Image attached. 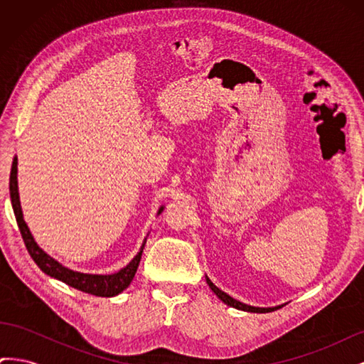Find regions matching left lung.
I'll return each instance as SVG.
<instances>
[{"instance_id":"left-lung-1","label":"left lung","mask_w":364,"mask_h":364,"mask_svg":"<svg viewBox=\"0 0 364 364\" xmlns=\"http://www.w3.org/2000/svg\"><path fill=\"white\" fill-rule=\"evenodd\" d=\"M206 282H208V285H209V289H211L220 299H222L225 304H228V305H230V306H234V308H238V310H243V311H250V313H270V311H274V310H278V308H281V306H274V308H259V306H250V305H246V304H243V302H240V301H235L234 297H230L229 294H226L225 291H222L220 289H217L215 285L209 281V278H206Z\"/></svg>"}]
</instances>
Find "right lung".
Wrapping results in <instances>:
<instances>
[{"instance_id":"right-lung-1","label":"right lung","mask_w":364,"mask_h":364,"mask_svg":"<svg viewBox=\"0 0 364 364\" xmlns=\"http://www.w3.org/2000/svg\"><path fill=\"white\" fill-rule=\"evenodd\" d=\"M16 158H14L12 162V170H10V179H9V188H10V199H12V208L16 217V223L21 230V237L24 240V245L30 253V257L38 264V267L43 272L50 274V277L56 278L62 282H65L70 287H74L80 291L90 293L94 296H102V297H111L117 296L123 290L129 287V284L134 279L136 269L139 266L142 249H144V243L139 250L138 255L132 259L124 269H121L118 273L114 274H86L73 272L67 267H63L62 264L54 261L51 257H48L46 252H43L33 240L30 230L23 218V211H21V203H19V194H18V181H16ZM162 208L159 209V214Z\"/></svg>"}]
</instances>
